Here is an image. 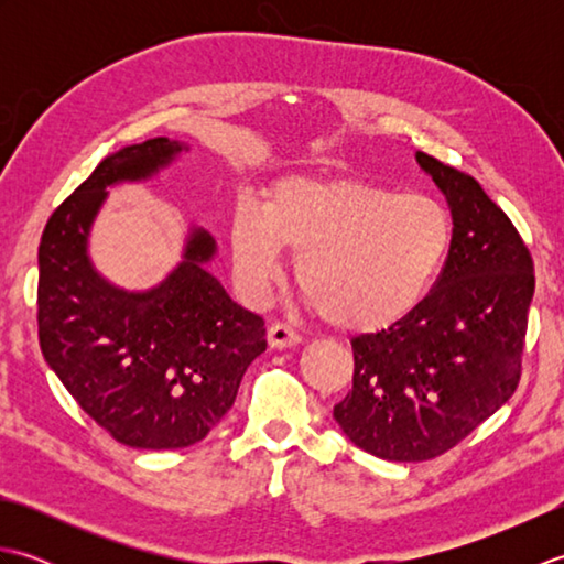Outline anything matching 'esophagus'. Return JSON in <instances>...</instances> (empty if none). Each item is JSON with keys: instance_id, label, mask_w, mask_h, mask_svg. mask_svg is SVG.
<instances>
[{"instance_id": "obj_1", "label": "esophagus", "mask_w": 564, "mask_h": 564, "mask_svg": "<svg viewBox=\"0 0 564 564\" xmlns=\"http://www.w3.org/2000/svg\"><path fill=\"white\" fill-rule=\"evenodd\" d=\"M269 344L273 349H291V346L301 344V334L291 325H285V322H273L269 327Z\"/></svg>"}]
</instances>
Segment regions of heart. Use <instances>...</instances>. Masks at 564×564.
Listing matches in <instances>:
<instances>
[{"label": "heart", "instance_id": "b5f03b06", "mask_svg": "<svg viewBox=\"0 0 564 564\" xmlns=\"http://www.w3.org/2000/svg\"><path fill=\"white\" fill-rule=\"evenodd\" d=\"M451 242L441 200L351 176L281 178L261 210L242 206L232 220V261L249 295L269 291L281 273L279 249H289L307 301L349 332L388 329L410 315Z\"/></svg>", "mask_w": 564, "mask_h": 564}]
</instances>
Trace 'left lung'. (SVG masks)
Returning <instances> with one entry per match:
<instances>
[{
    "instance_id": "8db88e82",
    "label": "left lung",
    "mask_w": 564,
    "mask_h": 564,
    "mask_svg": "<svg viewBox=\"0 0 564 564\" xmlns=\"http://www.w3.org/2000/svg\"><path fill=\"white\" fill-rule=\"evenodd\" d=\"M453 215L434 289L398 325L351 339L354 388L334 404L382 460L438 458L509 402L521 378L535 273L517 227L470 174L416 152Z\"/></svg>"
}]
</instances>
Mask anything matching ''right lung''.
<instances>
[{
  "mask_svg": "<svg viewBox=\"0 0 564 564\" xmlns=\"http://www.w3.org/2000/svg\"><path fill=\"white\" fill-rule=\"evenodd\" d=\"M186 145L152 138L109 154L47 220L39 247V339L47 366L101 429L130 448L194 446L230 410L267 351L263 319L206 271L215 239L194 227L150 291L116 289L87 254L109 186L158 174Z\"/></svg>",
  "mask_w": 564,
  "mask_h": 564,
  "instance_id": "add662e5",
  "label": "right lung"
}]
</instances>
